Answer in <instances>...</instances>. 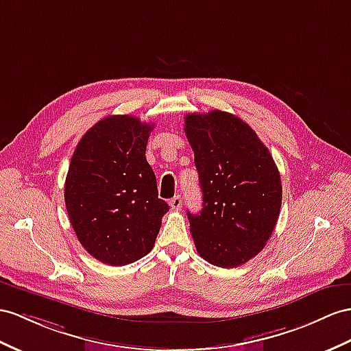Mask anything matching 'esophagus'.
I'll return each mask as SVG.
<instances>
[{
  "instance_id": "obj_1",
  "label": "esophagus",
  "mask_w": 351,
  "mask_h": 351,
  "mask_svg": "<svg viewBox=\"0 0 351 351\" xmlns=\"http://www.w3.org/2000/svg\"><path fill=\"white\" fill-rule=\"evenodd\" d=\"M169 204H170V208H172L173 210H179L182 208V197L181 195H175L172 200L169 202Z\"/></svg>"
}]
</instances>
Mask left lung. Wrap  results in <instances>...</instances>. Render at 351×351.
<instances>
[{
	"mask_svg": "<svg viewBox=\"0 0 351 351\" xmlns=\"http://www.w3.org/2000/svg\"><path fill=\"white\" fill-rule=\"evenodd\" d=\"M185 134L203 193L188 212L199 255L234 268L264 249L282 206V179L268 148L247 123L226 111L188 114Z\"/></svg>",
	"mask_w": 351,
	"mask_h": 351,
	"instance_id": "obj_1",
	"label": "left lung"
}]
</instances>
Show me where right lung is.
Segmentation results:
<instances>
[{"instance_id": "add662e5", "label": "right lung", "mask_w": 351, "mask_h": 351, "mask_svg": "<svg viewBox=\"0 0 351 351\" xmlns=\"http://www.w3.org/2000/svg\"><path fill=\"white\" fill-rule=\"evenodd\" d=\"M154 124L110 115L80 139L65 181L66 212L87 252L108 265H128L154 247L169 204L158 199L145 158Z\"/></svg>"}]
</instances>
